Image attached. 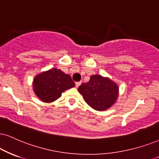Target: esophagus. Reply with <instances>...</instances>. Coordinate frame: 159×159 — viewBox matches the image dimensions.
<instances>
[{"mask_svg":"<svg viewBox=\"0 0 159 159\" xmlns=\"http://www.w3.org/2000/svg\"><path fill=\"white\" fill-rule=\"evenodd\" d=\"M81 84H82V82H76V83H75L76 87L78 88L80 85H81Z\"/></svg>","mask_w":159,"mask_h":159,"instance_id":"34e87169","label":"esophagus"}]
</instances>
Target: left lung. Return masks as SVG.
I'll use <instances>...</instances> for the list:
<instances>
[{"label": "left lung", "instance_id": "8db88e82", "mask_svg": "<svg viewBox=\"0 0 159 159\" xmlns=\"http://www.w3.org/2000/svg\"><path fill=\"white\" fill-rule=\"evenodd\" d=\"M118 86L108 78L92 75L88 83H83L78 91L88 105L97 111L109 108L118 97Z\"/></svg>", "mask_w": 159, "mask_h": 159}]
</instances>
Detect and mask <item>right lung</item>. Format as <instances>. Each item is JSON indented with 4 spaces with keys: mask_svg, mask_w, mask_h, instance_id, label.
<instances>
[{
    "mask_svg": "<svg viewBox=\"0 0 159 159\" xmlns=\"http://www.w3.org/2000/svg\"><path fill=\"white\" fill-rule=\"evenodd\" d=\"M74 85L70 76L57 68H52L38 74L33 83L35 93L45 102L56 100L61 97L62 92Z\"/></svg>",
    "mask_w": 159,
    "mask_h": 159,
    "instance_id": "right-lung-1",
    "label": "right lung"
}]
</instances>
